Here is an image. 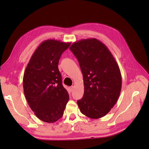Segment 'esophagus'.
<instances>
[{
    "label": "esophagus",
    "instance_id": "obj_1",
    "mask_svg": "<svg viewBox=\"0 0 149 149\" xmlns=\"http://www.w3.org/2000/svg\"><path fill=\"white\" fill-rule=\"evenodd\" d=\"M73 89H74V86H72L69 87V91H70V92H72V91H73Z\"/></svg>",
    "mask_w": 149,
    "mask_h": 149
}]
</instances>
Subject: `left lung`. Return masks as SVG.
I'll list each match as a JSON object with an SVG mask.
<instances>
[{"mask_svg": "<svg viewBox=\"0 0 149 149\" xmlns=\"http://www.w3.org/2000/svg\"><path fill=\"white\" fill-rule=\"evenodd\" d=\"M70 50L79 61L84 95L77 101L80 112L92 119L105 116L118 100L122 86L120 68L107 47L97 38L81 39Z\"/></svg>", "mask_w": 149, "mask_h": 149, "instance_id": "left-lung-1", "label": "left lung"}]
</instances>
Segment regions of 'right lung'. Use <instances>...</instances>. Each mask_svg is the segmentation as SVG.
Here are the masks:
<instances>
[{"mask_svg":"<svg viewBox=\"0 0 149 149\" xmlns=\"http://www.w3.org/2000/svg\"><path fill=\"white\" fill-rule=\"evenodd\" d=\"M70 43L49 39L39 45L23 75V86L27 102L40 120L53 123L61 118L69 97L62 85L58 65Z\"/></svg>","mask_w":149,"mask_h":149,"instance_id":"1","label":"right lung"}]
</instances>
